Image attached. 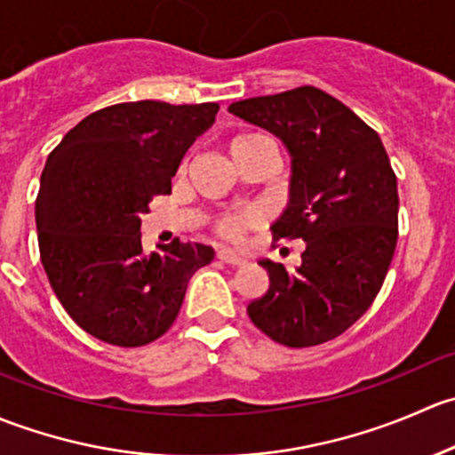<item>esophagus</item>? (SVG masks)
<instances>
[{
  "instance_id": "1",
  "label": "esophagus",
  "mask_w": 455,
  "mask_h": 455,
  "mask_svg": "<svg viewBox=\"0 0 455 455\" xmlns=\"http://www.w3.org/2000/svg\"><path fill=\"white\" fill-rule=\"evenodd\" d=\"M218 259L222 261V264H228V266H244L246 264L240 255H235L233 251H227V249L218 251Z\"/></svg>"
}]
</instances>
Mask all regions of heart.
I'll use <instances>...</instances> for the list:
<instances>
[{"label":"heart","mask_w":455,"mask_h":455,"mask_svg":"<svg viewBox=\"0 0 455 455\" xmlns=\"http://www.w3.org/2000/svg\"><path fill=\"white\" fill-rule=\"evenodd\" d=\"M261 142H266V145H273L268 136L255 134V132H251V134L235 136V139L231 140V156L233 154H240V151L246 149V147L261 145ZM253 222H255V215L253 213L227 215V218H222L218 222V233L222 237H227V240H237V237H240V233L244 231L246 227H251V224H253Z\"/></svg>","instance_id":"heart-1"}]
</instances>
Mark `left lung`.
Segmentation results:
<instances>
[{
    "label": "left lung",
    "mask_w": 455,
    "mask_h": 455,
    "mask_svg": "<svg viewBox=\"0 0 455 455\" xmlns=\"http://www.w3.org/2000/svg\"><path fill=\"white\" fill-rule=\"evenodd\" d=\"M228 112L286 145L291 200L270 231L306 242L295 270L259 261L270 286L246 310L282 346H319L370 308L392 264L398 191L387 151L350 108L313 85L237 100Z\"/></svg>",
    "instance_id": "8db88e82"
}]
</instances>
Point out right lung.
I'll return each mask as SVG.
<instances>
[{
    "label": "right lung",
    "instance_id": "right-lung-1",
    "mask_svg": "<svg viewBox=\"0 0 455 455\" xmlns=\"http://www.w3.org/2000/svg\"><path fill=\"white\" fill-rule=\"evenodd\" d=\"M218 103H118L90 114L48 156L35 204L39 253L66 313L92 337L139 347L180 313L211 246L176 240L142 253L140 215L172 178Z\"/></svg>",
    "mask_w": 455,
    "mask_h": 455
}]
</instances>
